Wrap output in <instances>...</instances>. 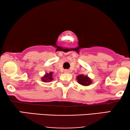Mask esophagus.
Returning a JSON list of instances; mask_svg holds the SVG:
<instances>
[{
  "label": "esophagus",
  "instance_id": "obj_1",
  "mask_svg": "<svg viewBox=\"0 0 130 130\" xmlns=\"http://www.w3.org/2000/svg\"><path fill=\"white\" fill-rule=\"evenodd\" d=\"M64 73H69L70 72V70L66 69V70H64Z\"/></svg>",
  "mask_w": 130,
  "mask_h": 130
}]
</instances>
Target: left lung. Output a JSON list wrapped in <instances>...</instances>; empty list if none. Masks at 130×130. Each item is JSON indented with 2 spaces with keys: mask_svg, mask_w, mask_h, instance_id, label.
<instances>
[{
  "mask_svg": "<svg viewBox=\"0 0 130 130\" xmlns=\"http://www.w3.org/2000/svg\"><path fill=\"white\" fill-rule=\"evenodd\" d=\"M76 80H77V82L83 86H89L92 84V81L90 78L88 77V76H85L84 74H80L77 76Z\"/></svg>",
  "mask_w": 130,
  "mask_h": 130,
  "instance_id": "1",
  "label": "left lung"
}]
</instances>
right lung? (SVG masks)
<instances>
[{
	"label": "right lung",
	"instance_id": "obj_1",
	"mask_svg": "<svg viewBox=\"0 0 130 130\" xmlns=\"http://www.w3.org/2000/svg\"><path fill=\"white\" fill-rule=\"evenodd\" d=\"M53 72H50L49 73H46L45 74V75L44 76H42L41 77V80L43 81L44 82H49L52 81L53 80Z\"/></svg>",
	"mask_w": 130,
	"mask_h": 130
}]
</instances>
